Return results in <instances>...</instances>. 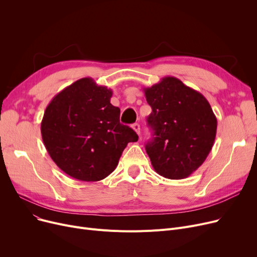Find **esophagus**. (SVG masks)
Segmentation results:
<instances>
[{"instance_id": "1", "label": "esophagus", "mask_w": 257, "mask_h": 257, "mask_svg": "<svg viewBox=\"0 0 257 257\" xmlns=\"http://www.w3.org/2000/svg\"><path fill=\"white\" fill-rule=\"evenodd\" d=\"M132 128H133V130L136 131L139 136L141 134V126H140V124L139 123H136V124H133L132 125Z\"/></svg>"}]
</instances>
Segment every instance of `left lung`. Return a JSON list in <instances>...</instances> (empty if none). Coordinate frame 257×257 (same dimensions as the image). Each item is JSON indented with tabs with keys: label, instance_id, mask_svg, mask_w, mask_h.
Listing matches in <instances>:
<instances>
[{
	"label": "left lung",
	"instance_id": "8db88e82",
	"mask_svg": "<svg viewBox=\"0 0 257 257\" xmlns=\"http://www.w3.org/2000/svg\"><path fill=\"white\" fill-rule=\"evenodd\" d=\"M144 91L152 108L147 120L153 139L146 145L147 154L160 176L184 179L208 156L217 117L203 94L175 77H165Z\"/></svg>",
	"mask_w": 257,
	"mask_h": 257
}]
</instances>
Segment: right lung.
Masks as SVG:
<instances>
[{"label": "right lung", "instance_id": "add662e5", "mask_svg": "<svg viewBox=\"0 0 257 257\" xmlns=\"http://www.w3.org/2000/svg\"><path fill=\"white\" fill-rule=\"evenodd\" d=\"M111 89L91 78L77 80L52 99L42 120L46 149L57 167L80 181H100L111 174L128 143L139 137L119 123Z\"/></svg>", "mask_w": 257, "mask_h": 257}]
</instances>
